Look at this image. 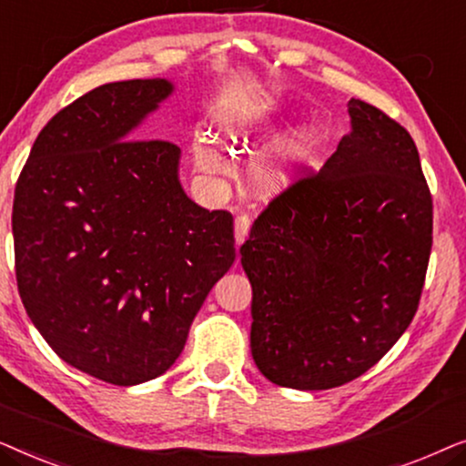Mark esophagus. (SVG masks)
Instances as JSON below:
<instances>
[{
    "mask_svg": "<svg viewBox=\"0 0 466 466\" xmlns=\"http://www.w3.org/2000/svg\"><path fill=\"white\" fill-rule=\"evenodd\" d=\"M248 233H250V218H248L246 214H239L238 218H235V244H244Z\"/></svg>",
    "mask_w": 466,
    "mask_h": 466,
    "instance_id": "obj_1",
    "label": "esophagus"
}]
</instances>
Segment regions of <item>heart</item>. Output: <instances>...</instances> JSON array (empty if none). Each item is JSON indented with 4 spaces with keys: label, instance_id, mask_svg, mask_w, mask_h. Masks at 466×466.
Masks as SVG:
<instances>
[{
    "label": "heart",
    "instance_id": "obj_1",
    "mask_svg": "<svg viewBox=\"0 0 466 466\" xmlns=\"http://www.w3.org/2000/svg\"><path fill=\"white\" fill-rule=\"evenodd\" d=\"M220 133L233 150H250L257 144L252 133L241 129L235 120H225L220 125ZM311 150H314V136L308 129H295L273 139L267 148L252 158L250 167H248V182L254 193L260 197H278L289 190L308 165ZM193 152L197 167L201 171L220 174L225 169V161L208 139H199Z\"/></svg>",
    "mask_w": 466,
    "mask_h": 466
}]
</instances>
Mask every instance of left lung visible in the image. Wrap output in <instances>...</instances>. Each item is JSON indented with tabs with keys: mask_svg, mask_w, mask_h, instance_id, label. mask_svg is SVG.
I'll return each instance as SVG.
<instances>
[{
	"mask_svg": "<svg viewBox=\"0 0 466 466\" xmlns=\"http://www.w3.org/2000/svg\"><path fill=\"white\" fill-rule=\"evenodd\" d=\"M350 129L314 176L278 195L239 248L252 284L258 371L327 390L371 369L416 316L432 246V199L397 120L348 101Z\"/></svg>",
	"mask_w": 466,
	"mask_h": 466,
	"instance_id": "obj_1",
	"label": "left lung"
}]
</instances>
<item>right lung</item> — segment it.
Here are the masks:
<instances>
[{
	"label": "right lung",
	"instance_id": "1",
	"mask_svg": "<svg viewBox=\"0 0 466 466\" xmlns=\"http://www.w3.org/2000/svg\"><path fill=\"white\" fill-rule=\"evenodd\" d=\"M165 78L97 86L37 136L12 206L27 316L67 365L114 386L174 365L235 260L233 216L184 193L180 148L136 139Z\"/></svg>",
	"mask_w": 466,
	"mask_h": 466
}]
</instances>
